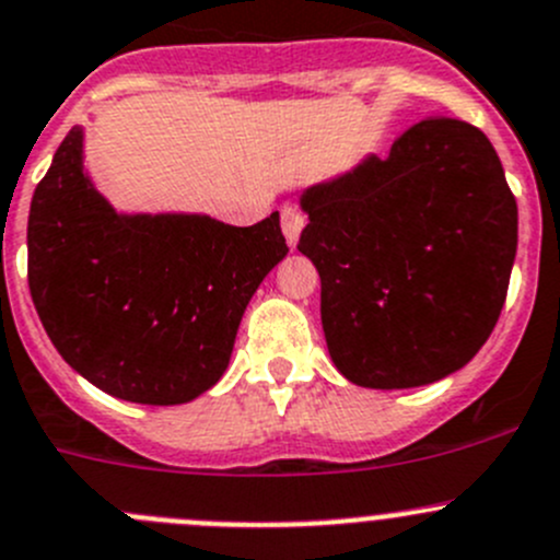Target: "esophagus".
Returning a JSON list of instances; mask_svg holds the SVG:
<instances>
[{
    "instance_id": "esophagus-1",
    "label": "esophagus",
    "mask_w": 560,
    "mask_h": 560,
    "mask_svg": "<svg viewBox=\"0 0 560 560\" xmlns=\"http://www.w3.org/2000/svg\"><path fill=\"white\" fill-rule=\"evenodd\" d=\"M303 224H306V213H303L298 205H284V208H281V232H284L287 243H290L292 248L298 246Z\"/></svg>"
}]
</instances>
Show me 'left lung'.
<instances>
[{"instance_id": "1", "label": "left lung", "mask_w": 560, "mask_h": 560, "mask_svg": "<svg viewBox=\"0 0 560 560\" xmlns=\"http://www.w3.org/2000/svg\"><path fill=\"white\" fill-rule=\"evenodd\" d=\"M298 252L319 273L336 369L363 388H416L463 369L501 317L517 254V199L476 125H410L303 194Z\"/></svg>"}]
</instances>
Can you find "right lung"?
<instances>
[{
  "instance_id": "obj_1",
  "label": "right lung",
  "mask_w": 560,
  "mask_h": 560,
  "mask_svg": "<svg viewBox=\"0 0 560 560\" xmlns=\"http://www.w3.org/2000/svg\"><path fill=\"white\" fill-rule=\"evenodd\" d=\"M26 279L59 355L106 394L183 405L219 383L248 301L287 257L279 213L119 215L81 170L73 128L37 183Z\"/></svg>"
}]
</instances>
